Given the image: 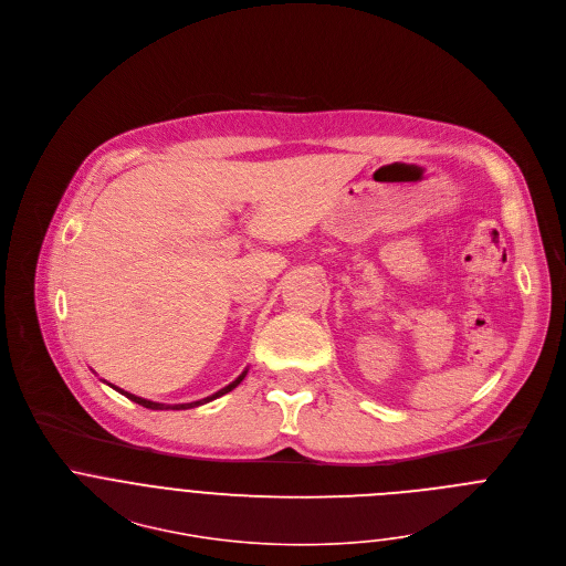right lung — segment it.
<instances>
[{
	"label": "right lung",
	"instance_id": "right-lung-1",
	"mask_svg": "<svg viewBox=\"0 0 566 566\" xmlns=\"http://www.w3.org/2000/svg\"><path fill=\"white\" fill-rule=\"evenodd\" d=\"M247 373H249V368L247 370H242L238 378L229 385V387H224V389H220L218 394H213V396H209V398H205V400H198V402H186V405H161V402H150V400H144V398H137V396H133V394H128V391H122V389H117V387H113L115 391H119L122 396H126L130 402H135V405H142V407H146V409H153V411H168V409H172V411H186V409H196V407H202V405H207V402H211V400H216V398H222V396H227L229 391H233L244 378H247Z\"/></svg>",
	"mask_w": 566,
	"mask_h": 566
}]
</instances>
